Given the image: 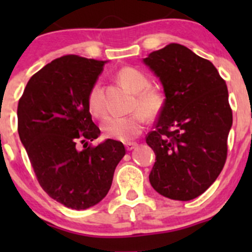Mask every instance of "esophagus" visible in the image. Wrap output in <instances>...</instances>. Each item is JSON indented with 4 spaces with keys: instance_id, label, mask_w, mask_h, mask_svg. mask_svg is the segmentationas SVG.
I'll list each match as a JSON object with an SVG mask.
<instances>
[{
    "instance_id": "esophagus-1",
    "label": "esophagus",
    "mask_w": 252,
    "mask_h": 252,
    "mask_svg": "<svg viewBox=\"0 0 252 252\" xmlns=\"http://www.w3.org/2000/svg\"><path fill=\"white\" fill-rule=\"evenodd\" d=\"M136 146H138V144H136V142H126V147L128 151H131V150L135 149Z\"/></svg>"
}]
</instances>
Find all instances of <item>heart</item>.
<instances>
[{"label":"heart","mask_w":252,"mask_h":252,"mask_svg":"<svg viewBox=\"0 0 252 252\" xmlns=\"http://www.w3.org/2000/svg\"><path fill=\"white\" fill-rule=\"evenodd\" d=\"M118 80L126 89L135 94L133 110L129 116H112L101 124V130L107 139L118 141H129L141 133L145 124V116L155 118L163 107V95L150 86V79L141 70L134 67H123L117 73ZM88 108L96 118H102L106 107L101 96L100 83L91 86L88 95Z\"/></svg>","instance_id":"1"}]
</instances>
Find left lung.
<instances>
[{
    "label": "left lung",
    "instance_id": "8db88e82",
    "mask_svg": "<svg viewBox=\"0 0 252 252\" xmlns=\"http://www.w3.org/2000/svg\"><path fill=\"white\" fill-rule=\"evenodd\" d=\"M164 98L146 142L156 155L150 183L158 194L189 201L205 192L227 159L233 124L228 89L215 65L179 44L144 58Z\"/></svg>",
    "mask_w": 252,
    "mask_h": 252
}]
</instances>
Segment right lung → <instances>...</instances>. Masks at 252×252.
<instances>
[{
    "label": "right lung",
    "mask_w": 252,
    "mask_h": 252,
    "mask_svg": "<svg viewBox=\"0 0 252 252\" xmlns=\"http://www.w3.org/2000/svg\"><path fill=\"white\" fill-rule=\"evenodd\" d=\"M105 63L75 55L53 60L30 78L18 102V133L37 182L73 210L91 207L107 195L126 155L124 145L112 139L88 146L101 133L88 95Z\"/></svg>",
    "instance_id": "right-lung-1"
}]
</instances>
